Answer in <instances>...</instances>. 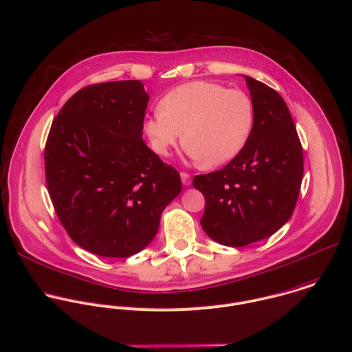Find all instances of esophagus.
Masks as SVG:
<instances>
[{
    "label": "esophagus",
    "instance_id": "1",
    "mask_svg": "<svg viewBox=\"0 0 352 352\" xmlns=\"http://www.w3.org/2000/svg\"><path fill=\"white\" fill-rule=\"evenodd\" d=\"M180 177H182V183L184 186H190L191 184V175H188L187 172H180Z\"/></svg>",
    "mask_w": 352,
    "mask_h": 352
}]
</instances>
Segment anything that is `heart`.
Here are the masks:
<instances>
[{
  "label": "heart",
  "instance_id": "b5f03b06",
  "mask_svg": "<svg viewBox=\"0 0 352 352\" xmlns=\"http://www.w3.org/2000/svg\"><path fill=\"white\" fill-rule=\"evenodd\" d=\"M253 121V103L243 91L194 81L168 92L143 129L157 154L168 157L183 135L184 150L202 168H216L245 148Z\"/></svg>",
  "mask_w": 352,
  "mask_h": 352
}]
</instances>
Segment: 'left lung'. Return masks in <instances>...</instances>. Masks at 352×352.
<instances>
[{"mask_svg": "<svg viewBox=\"0 0 352 352\" xmlns=\"http://www.w3.org/2000/svg\"><path fill=\"white\" fill-rule=\"evenodd\" d=\"M254 121L245 148L223 169L198 175L205 197L204 231L226 246H245L276 232L292 216L304 172L302 148L280 95L245 76Z\"/></svg>", "mask_w": 352, "mask_h": 352, "instance_id": "left-lung-1", "label": "left lung"}]
</instances>
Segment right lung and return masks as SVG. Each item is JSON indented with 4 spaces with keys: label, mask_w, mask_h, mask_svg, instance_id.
<instances>
[{
    "label": "right lung",
    "mask_w": 352,
    "mask_h": 352,
    "mask_svg": "<svg viewBox=\"0 0 352 352\" xmlns=\"http://www.w3.org/2000/svg\"><path fill=\"white\" fill-rule=\"evenodd\" d=\"M150 96L139 80L85 87L54 120L45 176L70 238L103 257H128L155 236L182 191L179 172L143 142Z\"/></svg>",
    "instance_id": "add662e5"
}]
</instances>
